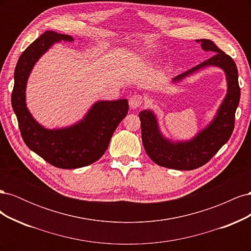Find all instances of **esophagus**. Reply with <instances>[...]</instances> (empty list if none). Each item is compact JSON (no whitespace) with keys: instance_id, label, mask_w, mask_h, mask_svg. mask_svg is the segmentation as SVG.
Returning a JSON list of instances; mask_svg holds the SVG:
<instances>
[{"instance_id":"obj_1","label":"esophagus","mask_w":251,"mask_h":251,"mask_svg":"<svg viewBox=\"0 0 251 251\" xmlns=\"http://www.w3.org/2000/svg\"><path fill=\"white\" fill-rule=\"evenodd\" d=\"M142 96L140 95H133L130 100H128V104H130V108L135 110V109H138L140 105L142 104Z\"/></svg>"}]
</instances>
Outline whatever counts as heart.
I'll list each match as a JSON object with an SVG mask.
<instances>
[{
    "label": "heart",
    "instance_id": "heart-1",
    "mask_svg": "<svg viewBox=\"0 0 251 251\" xmlns=\"http://www.w3.org/2000/svg\"><path fill=\"white\" fill-rule=\"evenodd\" d=\"M143 56H144V54H142V55H141V57H143Z\"/></svg>",
    "mask_w": 251,
    "mask_h": 251
}]
</instances>
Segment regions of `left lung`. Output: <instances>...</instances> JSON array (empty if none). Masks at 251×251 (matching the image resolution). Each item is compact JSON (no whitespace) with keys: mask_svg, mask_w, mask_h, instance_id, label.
<instances>
[{"mask_svg":"<svg viewBox=\"0 0 251 251\" xmlns=\"http://www.w3.org/2000/svg\"><path fill=\"white\" fill-rule=\"evenodd\" d=\"M196 42L201 43L204 51H210L215 54L200 65L174 77L172 82L177 83L203 68L218 67L225 73L227 92L215 117L189 140L175 142L168 139L161 133L153 111L143 110L139 113L144 150L151 160L163 168L179 171L200 168L229 140L234 127V115L241 95L237 66L233 59L219 49L212 41L202 39Z\"/></svg>","mask_w":251,"mask_h":251,"instance_id":"left-lung-1","label":"left lung"}]
</instances>
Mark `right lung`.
I'll return each mask as SVG.
<instances>
[{"label":"right lung","instance_id":"obj_1","mask_svg":"<svg viewBox=\"0 0 251 251\" xmlns=\"http://www.w3.org/2000/svg\"><path fill=\"white\" fill-rule=\"evenodd\" d=\"M71 35L45 31L22 53L14 70L11 94L21 135L26 146L53 166L70 170L97 161L107 151L112 135L127 114V100H98L72 126L47 128L27 108L26 87L34 65L54 44L73 42Z\"/></svg>","mask_w":251,"mask_h":251}]
</instances>
